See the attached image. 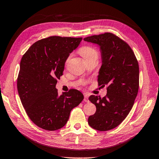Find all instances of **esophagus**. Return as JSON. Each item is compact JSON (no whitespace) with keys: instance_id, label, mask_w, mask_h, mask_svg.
I'll list each match as a JSON object with an SVG mask.
<instances>
[{"instance_id":"obj_1","label":"esophagus","mask_w":159,"mask_h":159,"mask_svg":"<svg viewBox=\"0 0 159 159\" xmlns=\"http://www.w3.org/2000/svg\"><path fill=\"white\" fill-rule=\"evenodd\" d=\"M84 101L85 102H89V100H88V94L87 93H84Z\"/></svg>"}]
</instances>
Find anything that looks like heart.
I'll return each instance as SVG.
<instances>
[{"mask_svg":"<svg viewBox=\"0 0 159 159\" xmlns=\"http://www.w3.org/2000/svg\"><path fill=\"white\" fill-rule=\"evenodd\" d=\"M80 54L83 57V58L85 59V61L88 60V59L93 58L94 57H98V52L95 48L90 46H84L80 48ZM70 57H69L67 59H66V63L68 62L70 60Z\"/></svg>","mask_w":159,"mask_h":159,"instance_id":"1","label":"heart"}]
</instances>
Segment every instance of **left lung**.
Here are the masks:
<instances>
[{
	"label": "left lung",
	"instance_id": "1",
	"mask_svg": "<svg viewBox=\"0 0 159 159\" xmlns=\"http://www.w3.org/2000/svg\"><path fill=\"white\" fill-rule=\"evenodd\" d=\"M84 40L100 45L102 64L98 86L107 87L105 97L89 96L96 112L89 117L88 124L100 131L113 129L125 120L134 104L139 88V62L130 46L116 34L106 32Z\"/></svg>",
	"mask_w": 159,
	"mask_h": 159
}]
</instances>
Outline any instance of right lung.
<instances>
[{"label":"right lung","mask_w":159,"mask_h":159,"mask_svg":"<svg viewBox=\"0 0 159 159\" xmlns=\"http://www.w3.org/2000/svg\"><path fill=\"white\" fill-rule=\"evenodd\" d=\"M82 38L52 36L33 43L23 55L17 78L20 101L34 124L47 130L65 125L73 108L84 96L70 89L58 96L57 80L63 75L64 64Z\"/></svg>","instance_id":"obj_1"}]
</instances>
